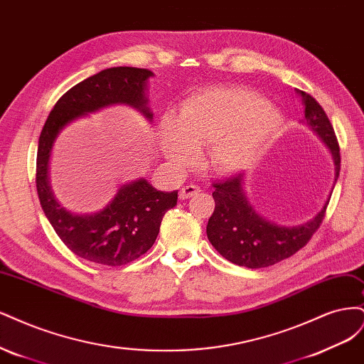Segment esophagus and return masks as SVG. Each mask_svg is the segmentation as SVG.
Wrapping results in <instances>:
<instances>
[{
	"label": "esophagus",
	"mask_w": 364,
	"mask_h": 364,
	"mask_svg": "<svg viewBox=\"0 0 364 364\" xmlns=\"http://www.w3.org/2000/svg\"><path fill=\"white\" fill-rule=\"evenodd\" d=\"M198 192H199V187L198 186L187 184V186L181 187L180 192H178V196H180V199H189V198L195 196Z\"/></svg>",
	"instance_id": "esophagus-1"
}]
</instances>
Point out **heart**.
<instances>
[{"label": "heart", "instance_id": "b5f03b06", "mask_svg": "<svg viewBox=\"0 0 364 364\" xmlns=\"http://www.w3.org/2000/svg\"><path fill=\"white\" fill-rule=\"evenodd\" d=\"M283 130V116L255 93L210 87L187 98L177 118L160 122V146L175 168L192 166L207 146L204 165L218 175L252 168Z\"/></svg>", "mask_w": 364, "mask_h": 364}]
</instances>
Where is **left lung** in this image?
Masks as SVG:
<instances>
[{"label":"left lung","instance_id":"8db88e82","mask_svg":"<svg viewBox=\"0 0 364 364\" xmlns=\"http://www.w3.org/2000/svg\"><path fill=\"white\" fill-rule=\"evenodd\" d=\"M304 104L306 119L302 122L321 137L330 149L334 161L333 189L340 172V149L334 128L326 113L309 93L298 90ZM215 212L207 224V237L215 250L234 264L250 269L272 266L289 259L310 240L313 232L319 228L330 201L310 220L299 225L286 227L260 216L250 204L245 193L243 173L232 175L225 181L213 184ZM333 192V191H331Z\"/></svg>","mask_w":364,"mask_h":364}]
</instances>
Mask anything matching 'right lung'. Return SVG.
Returning a JSON list of instances; mask_svg holds the SVG:
<instances>
[{"mask_svg": "<svg viewBox=\"0 0 364 364\" xmlns=\"http://www.w3.org/2000/svg\"><path fill=\"white\" fill-rule=\"evenodd\" d=\"M148 69L118 66L92 75L69 89L58 100L39 137L36 187L45 216L57 236L81 259L122 266L145 254L154 245L161 219L177 205L178 191L160 192L145 178L122 184L112 201L97 213L77 215L57 201L50 184V157L55 139L73 121L114 104L139 110L148 121Z\"/></svg>", "mask_w": 364, "mask_h": 364, "instance_id": "add662e5", "label": "right lung"}]
</instances>
